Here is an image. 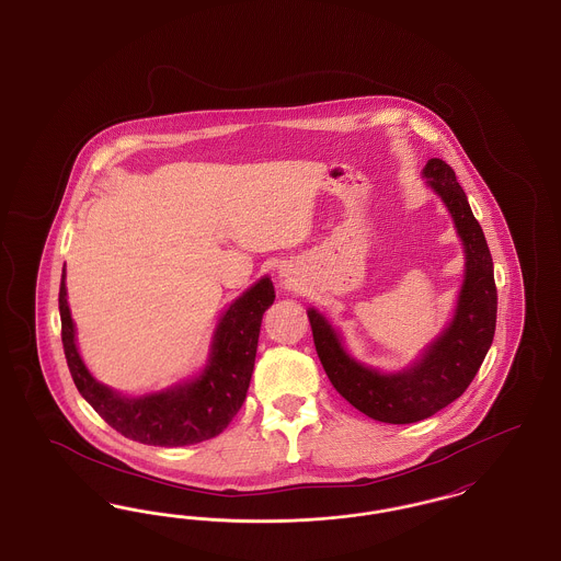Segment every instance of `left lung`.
<instances>
[{
  "mask_svg": "<svg viewBox=\"0 0 561 561\" xmlns=\"http://www.w3.org/2000/svg\"><path fill=\"white\" fill-rule=\"evenodd\" d=\"M423 176L453 214L465 245V279L450 325L421 359L401 373H378L355 362L341 334L320 311L309 309L313 343L334 389L359 412L380 423H419L458 400L480 370L496 328L494 265L480 222L446 161H427Z\"/></svg>",
  "mask_w": 561,
  "mask_h": 561,
  "instance_id": "1",
  "label": "left lung"
}]
</instances>
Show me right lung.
Returning <instances> with one entry per match:
<instances>
[{
    "label": "right lung",
    "mask_w": 561,
    "mask_h": 561,
    "mask_svg": "<svg viewBox=\"0 0 561 561\" xmlns=\"http://www.w3.org/2000/svg\"><path fill=\"white\" fill-rule=\"evenodd\" d=\"M275 300L268 277L229 305L214 332L208 366L195 380L142 398H124L99 382L81 362L76 347V325L67 305L65 268L60 277L58 309L60 336L69 373L101 419L124 437L149 446H191L222 433L245 400L259 347L263 313Z\"/></svg>",
    "instance_id": "obj_1"
}]
</instances>
